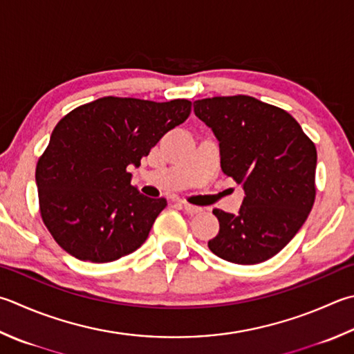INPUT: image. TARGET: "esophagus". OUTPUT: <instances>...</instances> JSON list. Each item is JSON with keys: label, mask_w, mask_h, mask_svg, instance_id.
I'll return each instance as SVG.
<instances>
[{"label": "esophagus", "mask_w": 354, "mask_h": 354, "mask_svg": "<svg viewBox=\"0 0 354 354\" xmlns=\"http://www.w3.org/2000/svg\"><path fill=\"white\" fill-rule=\"evenodd\" d=\"M180 206H182V208L188 212V214H198V212H202L203 209L200 208V206H196V205H189V203H186V202H180Z\"/></svg>", "instance_id": "esophagus-1"}]
</instances>
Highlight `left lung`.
<instances>
[{"instance_id": "1", "label": "left lung", "mask_w": 354, "mask_h": 354, "mask_svg": "<svg viewBox=\"0 0 354 354\" xmlns=\"http://www.w3.org/2000/svg\"><path fill=\"white\" fill-rule=\"evenodd\" d=\"M194 114L218 140L220 166L243 186L239 214L214 209L220 259L265 262L302 228L316 197V146L288 112L248 95L194 102Z\"/></svg>"}]
</instances>
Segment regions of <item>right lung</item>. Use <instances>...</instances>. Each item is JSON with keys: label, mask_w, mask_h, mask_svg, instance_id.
Wrapping results in <instances>:
<instances>
[{"label": "right lung", "mask_w": 354, "mask_h": 354, "mask_svg": "<svg viewBox=\"0 0 354 354\" xmlns=\"http://www.w3.org/2000/svg\"><path fill=\"white\" fill-rule=\"evenodd\" d=\"M189 112V100L103 97L59 120L35 182L43 222L66 252L104 263L143 245L166 200L140 194L128 166H140Z\"/></svg>", "instance_id": "right-lung-1"}]
</instances>
